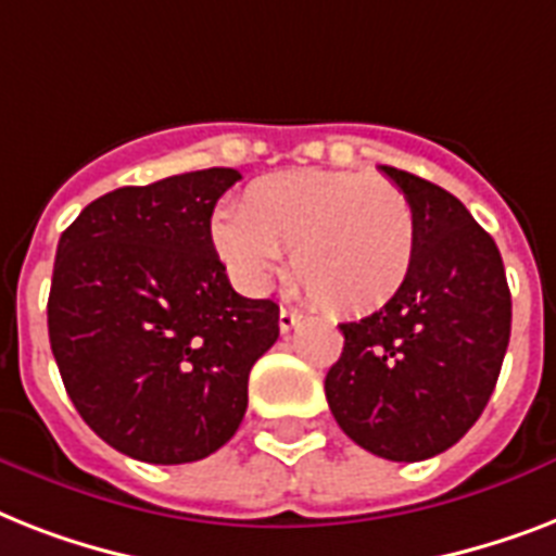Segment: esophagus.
Masks as SVG:
<instances>
[{
    "mask_svg": "<svg viewBox=\"0 0 556 556\" xmlns=\"http://www.w3.org/2000/svg\"><path fill=\"white\" fill-rule=\"evenodd\" d=\"M296 323H300V314H296L294 308H279V331H282V334H288V331L294 329Z\"/></svg>",
    "mask_w": 556,
    "mask_h": 556,
    "instance_id": "1",
    "label": "esophagus"
}]
</instances>
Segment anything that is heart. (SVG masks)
Masks as SVG:
<instances>
[{"mask_svg": "<svg viewBox=\"0 0 556 556\" xmlns=\"http://www.w3.org/2000/svg\"><path fill=\"white\" fill-rule=\"evenodd\" d=\"M210 239L244 288H262L291 253V277L323 312L364 317L392 303L415 268L409 195L355 169H291L256 178Z\"/></svg>", "mask_w": 556, "mask_h": 556, "instance_id": "1", "label": "heart"}]
</instances>
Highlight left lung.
I'll list each match as a JSON object with an SVG mask.
<instances>
[{
	"instance_id": "obj_1",
	"label": "left lung",
	"mask_w": 556,
	"mask_h": 556,
	"mask_svg": "<svg viewBox=\"0 0 556 556\" xmlns=\"http://www.w3.org/2000/svg\"><path fill=\"white\" fill-rule=\"evenodd\" d=\"M409 195L418 256L401 294L343 323V355L326 375L340 430L389 462L453 447L491 401L510 340L500 248L470 210L432 181L380 167Z\"/></svg>"
}]
</instances>
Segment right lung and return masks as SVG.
<instances>
[{
	"label": "right lung",
	"instance_id": "right-lung-1",
	"mask_svg": "<svg viewBox=\"0 0 556 556\" xmlns=\"http://www.w3.org/2000/svg\"><path fill=\"white\" fill-rule=\"evenodd\" d=\"M230 167L121 187L65 227L48 338L83 421L124 456L185 465L233 439L279 305L236 294L210 239Z\"/></svg>",
	"mask_w": 556,
	"mask_h": 556
}]
</instances>
